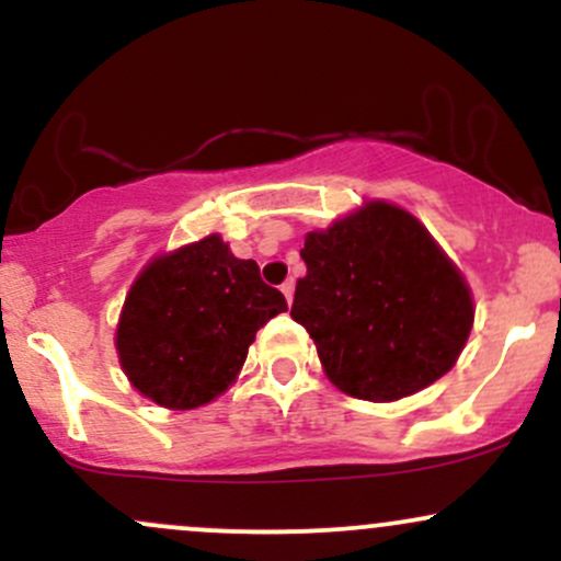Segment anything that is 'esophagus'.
Returning <instances> with one entry per match:
<instances>
[{"label":"esophagus","mask_w":561,"mask_h":561,"mask_svg":"<svg viewBox=\"0 0 561 561\" xmlns=\"http://www.w3.org/2000/svg\"><path fill=\"white\" fill-rule=\"evenodd\" d=\"M293 293H295V282L293 279L282 282V295H285L287 302H293Z\"/></svg>","instance_id":"1"}]
</instances>
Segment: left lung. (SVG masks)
I'll return each mask as SVG.
<instances>
[{"label": "left lung", "mask_w": 561, "mask_h": 561, "mask_svg": "<svg viewBox=\"0 0 561 561\" xmlns=\"http://www.w3.org/2000/svg\"><path fill=\"white\" fill-rule=\"evenodd\" d=\"M293 317L340 390L398 401L459 358L474 308L465 276L414 216L388 203L311 231Z\"/></svg>", "instance_id": "obj_1"}]
</instances>
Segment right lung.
<instances>
[{
  "label": "right lung",
  "instance_id": "1",
  "mask_svg": "<svg viewBox=\"0 0 561 561\" xmlns=\"http://www.w3.org/2000/svg\"><path fill=\"white\" fill-rule=\"evenodd\" d=\"M287 311L259 263L229 253L221 237L152 261L121 311V366L141 396L165 409H197L234 382L255 332Z\"/></svg>",
  "mask_w": 561,
  "mask_h": 561
}]
</instances>
